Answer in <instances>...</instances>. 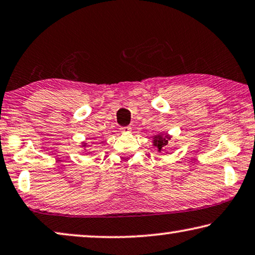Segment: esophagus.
<instances>
[{
	"label": "esophagus",
	"mask_w": 255,
	"mask_h": 255,
	"mask_svg": "<svg viewBox=\"0 0 255 255\" xmlns=\"http://www.w3.org/2000/svg\"><path fill=\"white\" fill-rule=\"evenodd\" d=\"M120 131L122 133H128L131 131V128L130 127H122L120 128Z\"/></svg>",
	"instance_id": "esophagus-1"
}]
</instances>
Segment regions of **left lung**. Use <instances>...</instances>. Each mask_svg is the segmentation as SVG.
Instances as JSON below:
<instances>
[{"label": "left lung", "instance_id": "1", "mask_svg": "<svg viewBox=\"0 0 255 255\" xmlns=\"http://www.w3.org/2000/svg\"><path fill=\"white\" fill-rule=\"evenodd\" d=\"M168 140H171L170 136H167V135H158V136H156V138H155L154 143H155V146L157 147L158 149H159V151H160V150H164V148H165V146L168 143Z\"/></svg>", "mask_w": 255, "mask_h": 255}]
</instances>
